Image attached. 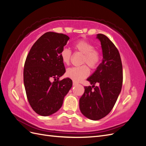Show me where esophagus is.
<instances>
[{
	"label": "esophagus",
	"instance_id": "esophagus-1",
	"mask_svg": "<svg viewBox=\"0 0 146 146\" xmlns=\"http://www.w3.org/2000/svg\"><path fill=\"white\" fill-rule=\"evenodd\" d=\"M72 84H73V85L74 86V85H77L78 83H77V82H73V83H72Z\"/></svg>",
	"mask_w": 146,
	"mask_h": 146
}]
</instances>
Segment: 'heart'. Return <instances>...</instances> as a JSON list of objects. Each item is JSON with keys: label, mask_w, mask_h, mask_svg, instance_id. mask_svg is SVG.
I'll return each instance as SVG.
<instances>
[{"label": "heart", "mask_w": 146, "mask_h": 146, "mask_svg": "<svg viewBox=\"0 0 146 146\" xmlns=\"http://www.w3.org/2000/svg\"><path fill=\"white\" fill-rule=\"evenodd\" d=\"M74 48L76 52L83 54L81 64H86L93 70L98 68L102 60V54L99 49L95 48L93 43L81 39L74 44ZM60 57L65 64L69 65L72 57L71 50L68 48H63L60 52ZM87 65L83 64L78 67L69 68L66 75L74 82H80L90 74V69Z\"/></svg>", "instance_id": "1"}]
</instances>
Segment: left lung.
I'll list each match as a JSON object with an SVG mask.
<instances>
[{"label": "left lung", "instance_id": "obj_1", "mask_svg": "<svg viewBox=\"0 0 146 146\" xmlns=\"http://www.w3.org/2000/svg\"><path fill=\"white\" fill-rule=\"evenodd\" d=\"M97 38L101 43L103 60L87 79L93 85L85 86V92L79 100L82 113L93 121L101 119L111 111L123 82L122 61L117 48L105 35L98 34ZM96 83L99 86H95Z\"/></svg>", "mask_w": 146, "mask_h": 146}]
</instances>
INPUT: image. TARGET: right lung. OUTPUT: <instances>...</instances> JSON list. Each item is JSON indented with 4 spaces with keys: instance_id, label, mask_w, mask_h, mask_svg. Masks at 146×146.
<instances>
[{
    "instance_id": "obj_1",
    "label": "right lung",
    "mask_w": 146,
    "mask_h": 146,
    "mask_svg": "<svg viewBox=\"0 0 146 146\" xmlns=\"http://www.w3.org/2000/svg\"><path fill=\"white\" fill-rule=\"evenodd\" d=\"M69 39L63 33L47 32L35 42L26 58L24 68L26 95L31 107L41 116H50L58 111L72 86L69 78L59 80L66 72L60 52Z\"/></svg>"
}]
</instances>
